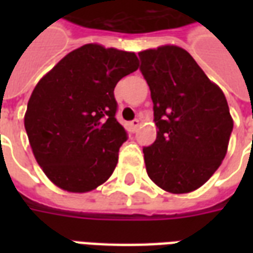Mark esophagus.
Returning <instances> with one entry per match:
<instances>
[{
	"label": "esophagus",
	"mask_w": 253,
	"mask_h": 253,
	"mask_svg": "<svg viewBox=\"0 0 253 253\" xmlns=\"http://www.w3.org/2000/svg\"><path fill=\"white\" fill-rule=\"evenodd\" d=\"M130 126H131V128L135 131L138 128V126H139V119H134V121H131V123H130Z\"/></svg>",
	"instance_id": "obj_1"
}]
</instances>
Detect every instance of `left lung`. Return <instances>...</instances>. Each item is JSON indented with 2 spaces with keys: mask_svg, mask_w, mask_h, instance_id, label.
<instances>
[{
  "mask_svg": "<svg viewBox=\"0 0 253 253\" xmlns=\"http://www.w3.org/2000/svg\"><path fill=\"white\" fill-rule=\"evenodd\" d=\"M153 100L157 138L143 148L149 177L186 194L203 186L228 150L233 119L221 89L177 46L138 52Z\"/></svg>",
  "mask_w": 253,
  "mask_h": 253,
  "instance_id": "left-lung-1",
  "label": "left lung"
}]
</instances>
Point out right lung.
I'll use <instances>...</instances> for the list:
<instances>
[{
  "label": "right lung",
  "mask_w": 253,
  "mask_h": 253,
  "mask_svg": "<svg viewBox=\"0 0 253 253\" xmlns=\"http://www.w3.org/2000/svg\"><path fill=\"white\" fill-rule=\"evenodd\" d=\"M138 66L134 52L85 44L38 83L24 126L38 164L55 186L88 192L112 175L127 139L115 118L114 89Z\"/></svg>",
  "instance_id": "1"
}]
</instances>
